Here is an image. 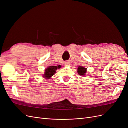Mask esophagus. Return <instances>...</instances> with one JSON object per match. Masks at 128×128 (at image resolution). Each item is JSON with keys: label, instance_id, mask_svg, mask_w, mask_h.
<instances>
[{"label": "esophagus", "instance_id": "obj_1", "mask_svg": "<svg viewBox=\"0 0 128 128\" xmlns=\"http://www.w3.org/2000/svg\"><path fill=\"white\" fill-rule=\"evenodd\" d=\"M64 64H65V65H66V66L68 65V64H69V61H66L64 62Z\"/></svg>", "mask_w": 128, "mask_h": 128}]
</instances>
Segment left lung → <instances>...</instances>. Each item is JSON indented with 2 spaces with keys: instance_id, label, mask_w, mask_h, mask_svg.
Instances as JSON below:
<instances>
[{
  "instance_id": "1",
  "label": "left lung",
  "mask_w": 128,
  "mask_h": 128,
  "mask_svg": "<svg viewBox=\"0 0 128 128\" xmlns=\"http://www.w3.org/2000/svg\"><path fill=\"white\" fill-rule=\"evenodd\" d=\"M86 72V68H85L84 67L82 66H80L78 67V69H77V72L78 73V74L80 75H81L82 76H84L85 75Z\"/></svg>"
}]
</instances>
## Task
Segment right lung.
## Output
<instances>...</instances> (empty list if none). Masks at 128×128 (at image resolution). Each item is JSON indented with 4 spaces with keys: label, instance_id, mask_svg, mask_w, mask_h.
<instances>
[{
    "label": "right lung",
    "instance_id": "right-lung-1",
    "mask_svg": "<svg viewBox=\"0 0 128 128\" xmlns=\"http://www.w3.org/2000/svg\"><path fill=\"white\" fill-rule=\"evenodd\" d=\"M61 67V66L59 65L58 66H52L48 67L47 68L45 69V72L44 73V75L43 77L45 78H49L52 76L54 73L56 72V70L58 68L59 69Z\"/></svg>",
    "mask_w": 128,
    "mask_h": 128
}]
</instances>
